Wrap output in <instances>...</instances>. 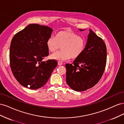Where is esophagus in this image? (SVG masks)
Segmentation results:
<instances>
[{"mask_svg": "<svg viewBox=\"0 0 124 124\" xmlns=\"http://www.w3.org/2000/svg\"><path fill=\"white\" fill-rule=\"evenodd\" d=\"M62 64H63L62 62H58V65L59 66H61V65H62Z\"/></svg>", "mask_w": 124, "mask_h": 124, "instance_id": "esophagus-1", "label": "esophagus"}]
</instances>
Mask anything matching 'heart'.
I'll list each match as a JSON object with an SVG mask.
<instances>
[{
	"mask_svg": "<svg viewBox=\"0 0 124 124\" xmlns=\"http://www.w3.org/2000/svg\"><path fill=\"white\" fill-rule=\"evenodd\" d=\"M48 50L54 52L61 46L62 50L52 54V59L64 61L77 59L83 54L86 46L85 38L72 31H61L57 33L55 38L51 36L46 41Z\"/></svg>",
	"mask_w": 124,
	"mask_h": 124,
	"instance_id": "b5f03b06",
	"label": "heart"
}]
</instances>
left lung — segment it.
<instances>
[{
    "mask_svg": "<svg viewBox=\"0 0 124 124\" xmlns=\"http://www.w3.org/2000/svg\"><path fill=\"white\" fill-rule=\"evenodd\" d=\"M89 31L83 54L72 64H66V82L76 91H85L93 87L100 80L106 68V45L92 30Z\"/></svg>",
    "mask_w": 124,
    "mask_h": 124,
    "instance_id": "8db88e82",
    "label": "left lung"
}]
</instances>
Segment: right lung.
Wrapping results in <instances>:
<instances>
[{
    "label": "right lung",
    "mask_w": 124,
    "mask_h": 124,
    "mask_svg": "<svg viewBox=\"0 0 124 124\" xmlns=\"http://www.w3.org/2000/svg\"><path fill=\"white\" fill-rule=\"evenodd\" d=\"M53 29L29 24L14 36L10 47V63L14 77L26 88L36 89L46 84L57 62L42 60L48 55L46 41Z\"/></svg>",
    "instance_id": "right-lung-1"
}]
</instances>
